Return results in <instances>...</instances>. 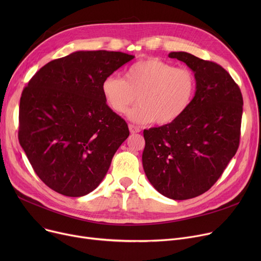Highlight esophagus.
<instances>
[{
  "mask_svg": "<svg viewBox=\"0 0 261 261\" xmlns=\"http://www.w3.org/2000/svg\"><path fill=\"white\" fill-rule=\"evenodd\" d=\"M129 130H130V133L131 134H134V133H139L140 131H141V129L139 128V127H136V126H134V125H129Z\"/></svg>",
  "mask_w": 261,
  "mask_h": 261,
  "instance_id": "34e87169",
  "label": "esophagus"
}]
</instances>
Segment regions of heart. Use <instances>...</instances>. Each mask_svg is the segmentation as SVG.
<instances>
[{"mask_svg":"<svg viewBox=\"0 0 261 261\" xmlns=\"http://www.w3.org/2000/svg\"><path fill=\"white\" fill-rule=\"evenodd\" d=\"M101 93L117 114H125L139 96L140 105L129 112V118L142 125L154 121L164 126L187 111L196 93V77L188 68L150 57L133 63L125 78L106 77Z\"/></svg>","mask_w":261,"mask_h":261,"instance_id":"1","label":"heart"}]
</instances>
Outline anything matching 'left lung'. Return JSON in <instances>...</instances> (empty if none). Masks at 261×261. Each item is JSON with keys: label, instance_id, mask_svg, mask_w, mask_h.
Wrapping results in <instances>:
<instances>
[{"label": "left lung", "instance_id": "1", "mask_svg": "<svg viewBox=\"0 0 261 261\" xmlns=\"http://www.w3.org/2000/svg\"><path fill=\"white\" fill-rule=\"evenodd\" d=\"M195 73L196 93L175 121L144 130L143 167L160 194L187 200L207 191L237 152L243 99L224 68L185 51H171Z\"/></svg>", "mask_w": 261, "mask_h": 261}]
</instances>
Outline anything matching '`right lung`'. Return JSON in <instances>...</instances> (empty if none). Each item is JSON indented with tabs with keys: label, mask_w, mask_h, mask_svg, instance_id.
<instances>
[{
	"label": "right lung",
	"mask_w": 261,
	"mask_h": 261,
	"mask_svg": "<svg viewBox=\"0 0 261 261\" xmlns=\"http://www.w3.org/2000/svg\"><path fill=\"white\" fill-rule=\"evenodd\" d=\"M133 58L78 50L41 67L24 88L19 142L41 181L58 194H90L129 136L127 122L106 103L101 84Z\"/></svg>",
	"instance_id": "obj_1"
}]
</instances>
